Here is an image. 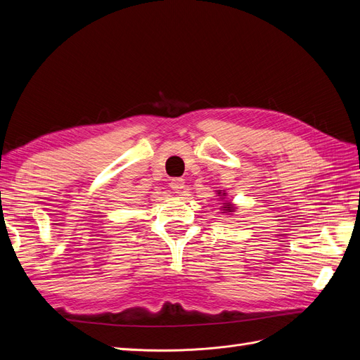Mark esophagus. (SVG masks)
<instances>
[{
    "instance_id": "1",
    "label": "esophagus",
    "mask_w": 360,
    "mask_h": 360,
    "mask_svg": "<svg viewBox=\"0 0 360 360\" xmlns=\"http://www.w3.org/2000/svg\"><path fill=\"white\" fill-rule=\"evenodd\" d=\"M169 186L174 192H181L184 188V180L183 179H171Z\"/></svg>"
}]
</instances>
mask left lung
<instances>
[{
    "instance_id": "left-lung-1",
    "label": "left lung",
    "mask_w": 360,
    "mask_h": 360,
    "mask_svg": "<svg viewBox=\"0 0 360 360\" xmlns=\"http://www.w3.org/2000/svg\"><path fill=\"white\" fill-rule=\"evenodd\" d=\"M224 209H225V210H228V212H231V210H233V207H231V204H226V205L224 207Z\"/></svg>"
}]
</instances>
